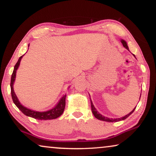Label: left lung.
<instances>
[{
    "label": "left lung",
    "instance_id": "obj_1",
    "mask_svg": "<svg viewBox=\"0 0 156 156\" xmlns=\"http://www.w3.org/2000/svg\"><path fill=\"white\" fill-rule=\"evenodd\" d=\"M121 43H122V45L124 46V47H125V48H126L127 50H129L128 46H127V43H126V41H125L124 40H121ZM132 55H133V54H132ZM134 55V57H135V56H134V55ZM140 97H141V96H140ZM139 99H140V98H139ZM90 102H91L92 112L93 114H94V117L96 118H97V119H99V120H103V121H106V122H118V121H120V120H123L126 119V118H127V117H129V116L130 115H131L132 113L134 112V111L135 110V108H136V107H135V108H134L133 109V110H132L129 113H128V114L126 115L123 116V117H122V118H115V119H113V118H107V117H105V116L102 115L100 114V113H99V112H97V109L95 108L94 105H93L92 101H91V99H90Z\"/></svg>",
    "mask_w": 156,
    "mask_h": 156
}]
</instances>
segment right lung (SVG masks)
I'll return each mask as SVG.
<instances>
[{
  "label": "right lung",
  "mask_w": 156,
  "mask_h": 156,
  "mask_svg": "<svg viewBox=\"0 0 156 156\" xmlns=\"http://www.w3.org/2000/svg\"><path fill=\"white\" fill-rule=\"evenodd\" d=\"M23 56L24 55L21 56L20 59H18V62H17V64H15V68H14L13 73L12 74V77H11V82H10L11 95H12V98L14 104L17 106V107L20 109V110L22 111L24 115L29 116V117L34 118L35 119L46 120L55 119V118H57L58 117H59V116L63 113L64 111L65 104H66V94L64 95V96L62 97L61 99H60L57 105H56L54 108L50 109V110L49 111H44V112H38V111H35L33 110H31V109L29 108H27V107H25V106H22V104H21L20 101L18 100V98L17 97V96H16L15 91H14L13 84L15 80L16 72H17L18 67L20 66L21 59H22Z\"/></svg>",
  "instance_id": "add662e5"
}]
</instances>
